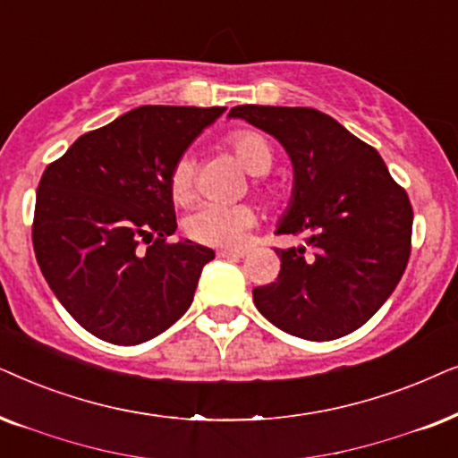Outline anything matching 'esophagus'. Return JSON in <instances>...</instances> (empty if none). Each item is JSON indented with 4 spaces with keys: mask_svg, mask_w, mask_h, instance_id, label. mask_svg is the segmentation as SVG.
Masks as SVG:
<instances>
[{
    "mask_svg": "<svg viewBox=\"0 0 458 458\" xmlns=\"http://www.w3.org/2000/svg\"><path fill=\"white\" fill-rule=\"evenodd\" d=\"M247 251H241V249H222L217 251V258H228V259H241L245 258Z\"/></svg>",
    "mask_w": 458,
    "mask_h": 458,
    "instance_id": "1",
    "label": "esophagus"
}]
</instances>
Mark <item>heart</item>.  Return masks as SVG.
I'll return each mask as SVG.
<instances>
[{"label":"heart","instance_id":"obj_1","mask_svg":"<svg viewBox=\"0 0 458 458\" xmlns=\"http://www.w3.org/2000/svg\"><path fill=\"white\" fill-rule=\"evenodd\" d=\"M225 144L233 150L236 161L251 175H266L274 165L270 140L258 130H234L225 136ZM169 191L175 203L180 205L192 203L197 197V163L188 152L174 163ZM261 191L270 194L272 188H261ZM255 222H258V213L251 205L207 203L186 219L184 228L188 239L200 245L234 249L242 245Z\"/></svg>","mask_w":458,"mask_h":458}]
</instances>
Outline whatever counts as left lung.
Here are the masks:
<instances>
[{"instance_id": "left-lung-1", "label": "left lung", "mask_w": 458, "mask_h": 458, "mask_svg": "<svg viewBox=\"0 0 458 458\" xmlns=\"http://www.w3.org/2000/svg\"><path fill=\"white\" fill-rule=\"evenodd\" d=\"M230 117L272 133L289 152L295 184L276 234H303L308 242L274 247L278 278L255 286V308L310 341L360 328L392 295L411 258L406 191L373 146L316 108L242 105Z\"/></svg>"}]
</instances>
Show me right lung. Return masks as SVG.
I'll use <instances>...</instances> for the list:
<instances>
[{
  "label": "right lung",
  "instance_id": "obj_1",
  "mask_svg": "<svg viewBox=\"0 0 458 458\" xmlns=\"http://www.w3.org/2000/svg\"><path fill=\"white\" fill-rule=\"evenodd\" d=\"M224 106H140L83 133L41 175L33 249L66 312L98 339L138 345L191 308L216 258L178 228L169 175ZM147 249H143V245Z\"/></svg>",
  "mask_w": 458,
  "mask_h": 458
}]
</instances>
